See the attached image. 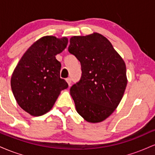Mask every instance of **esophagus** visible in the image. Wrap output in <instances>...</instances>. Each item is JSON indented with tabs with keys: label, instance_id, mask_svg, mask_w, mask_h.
Here are the masks:
<instances>
[{
	"label": "esophagus",
	"instance_id": "obj_1",
	"mask_svg": "<svg viewBox=\"0 0 155 155\" xmlns=\"http://www.w3.org/2000/svg\"><path fill=\"white\" fill-rule=\"evenodd\" d=\"M65 80H66L68 84V86L70 87L71 85V78H67V79Z\"/></svg>",
	"mask_w": 155,
	"mask_h": 155
}]
</instances>
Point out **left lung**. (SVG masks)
<instances>
[{"label": "left lung", "mask_w": 155, "mask_h": 155, "mask_svg": "<svg viewBox=\"0 0 155 155\" xmlns=\"http://www.w3.org/2000/svg\"><path fill=\"white\" fill-rule=\"evenodd\" d=\"M68 51L79 60L82 71L80 81L70 90L76 111L87 122H102L123 97L127 83L124 61L97 33L71 37Z\"/></svg>", "instance_id": "obj_1"}]
</instances>
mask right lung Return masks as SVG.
I'll return each mask as SVG.
<instances>
[{"label": "right lung", "mask_w": 155, "mask_h": 155, "mask_svg": "<svg viewBox=\"0 0 155 155\" xmlns=\"http://www.w3.org/2000/svg\"><path fill=\"white\" fill-rule=\"evenodd\" d=\"M66 37L47 35L28 49L14 70L11 87L17 104L34 117L51 109L68 85L60 76L61 63L55 56L67 47Z\"/></svg>", "instance_id": "right-lung-1"}]
</instances>
